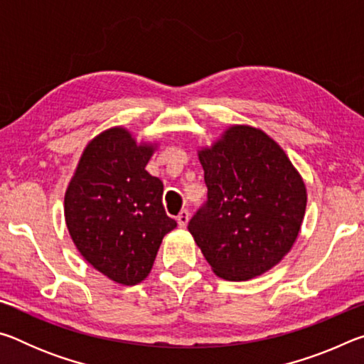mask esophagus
<instances>
[{
    "label": "esophagus",
    "mask_w": 364,
    "mask_h": 364,
    "mask_svg": "<svg viewBox=\"0 0 364 364\" xmlns=\"http://www.w3.org/2000/svg\"><path fill=\"white\" fill-rule=\"evenodd\" d=\"M176 221H178V226L180 228H186L188 221H189V212L188 210H181L180 215L176 217Z\"/></svg>",
    "instance_id": "1"
}]
</instances>
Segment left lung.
Returning <instances> with one entry per match:
<instances>
[{
	"label": "left lung",
	"instance_id": "obj_1",
	"mask_svg": "<svg viewBox=\"0 0 364 364\" xmlns=\"http://www.w3.org/2000/svg\"><path fill=\"white\" fill-rule=\"evenodd\" d=\"M207 200L191 218L213 273L228 281L263 274L299 236L306 189L286 152L262 130L236 125L199 151Z\"/></svg>",
	"mask_w": 364,
	"mask_h": 364
}]
</instances>
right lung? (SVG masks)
Wrapping results in <instances>:
<instances>
[{
  "label": "right lung",
  "instance_id": "right-lung-1",
  "mask_svg": "<svg viewBox=\"0 0 364 364\" xmlns=\"http://www.w3.org/2000/svg\"><path fill=\"white\" fill-rule=\"evenodd\" d=\"M154 146L110 128L83 151L64 199L65 223L80 254L104 276L134 286L151 273L176 221L165 213L164 183L146 171Z\"/></svg>",
  "mask_w": 364,
  "mask_h": 364
}]
</instances>
